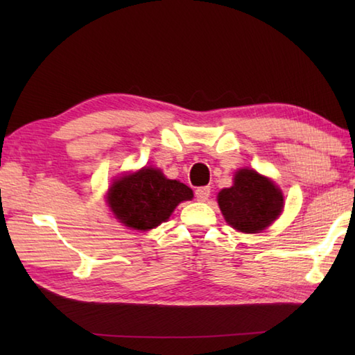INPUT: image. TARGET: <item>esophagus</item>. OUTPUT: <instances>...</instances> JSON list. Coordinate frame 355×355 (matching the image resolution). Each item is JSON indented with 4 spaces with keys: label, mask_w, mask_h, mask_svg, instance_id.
I'll use <instances>...</instances> for the list:
<instances>
[{
    "label": "esophagus",
    "mask_w": 355,
    "mask_h": 355,
    "mask_svg": "<svg viewBox=\"0 0 355 355\" xmlns=\"http://www.w3.org/2000/svg\"><path fill=\"white\" fill-rule=\"evenodd\" d=\"M210 195V187L209 186H202L198 187L197 191H195V197H197L198 201H206Z\"/></svg>",
    "instance_id": "1"
}]
</instances>
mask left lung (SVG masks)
I'll list each match as a JSON object with an SVG mask.
<instances>
[{
    "mask_svg": "<svg viewBox=\"0 0 355 355\" xmlns=\"http://www.w3.org/2000/svg\"><path fill=\"white\" fill-rule=\"evenodd\" d=\"M218 205L233 229L256 233L279 216L284 197L271 180L252 169H241L233 186L218 193Z\"/></svg>",
    "mask_w": 355,
    "mask_h": 355,
    "instance_id": "obj_1",
    "label": "left lung"
}]
</instances>
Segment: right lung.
<instances>
[{
	"label": "right lung",
	"mask_w": 355,
	"mask_h": 355,
	"mask_svg": "<svg viewBox=\"0 0 355 355\" xmlns=\"http://www.w3.org/2000/svg\"><path fill=\"white\" fill-rule=\"evenodd\" d=\"M193 197L192 189L168 180L158 169L145 168L116 180L108 205L120 223L135 230H149L168 220L180 202Z\"/></svg>",
	"instance_id": "add662e5"
}]
</instances>
